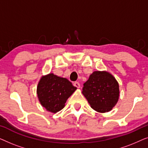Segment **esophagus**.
<instances>
[{
    "label": "esophagus",
    "instance_id": "esophagus-1",
    "mask_svg": "<svg viewBox=\"0 0 148 148\" xmlns=\"http://www.w3.org/2000/svg\"><path fill=\"white\" fill-rule=\"evenodd\" d=\"M73 86H74L75 87H76L77 88H80V84H79V83L77 82H74Z\"/></svg>",
    "mask_w": 148,
    "mask_h": 148
}]
</instances>
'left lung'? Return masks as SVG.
Masks as SVG:
<instances>
[{
	"label": "left lung",
	"mask_w": 148,
	"mask_h": 148,
	"mask_svg": "<svg viewBox=\"0 0 148 148\" xmlns=\"http://www.w3.org/2000/svg\"><path fill=\"white\" fill-rule=\"evenodd\" d=\"M82 93L93 109L108 112L119 100V84L109 73L94 71L84 84Z\"/></svg>",
	"instance_id": "left-lung-1"
}]
</instances>
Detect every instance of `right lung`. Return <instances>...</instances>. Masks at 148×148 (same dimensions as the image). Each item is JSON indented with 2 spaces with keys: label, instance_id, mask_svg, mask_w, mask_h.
<instances>
[{
  "label": "right lung",
  "instance_id": "add662e5",
  "mask_svg": "<svg viewBox=\"0 0 148 148\" xmlns=\"http://www.w3.org/2000/svg\"><path fill=\"white\" fill-rule=\"evenodd\" d=\"M76 89L67 79L50 73L41 78L38 85L37 94L42 106L56 113L64 108L66 100Z\"/></svg>",
  "mask_w": 148,
  "mask_h": 148
}]
</instances>
